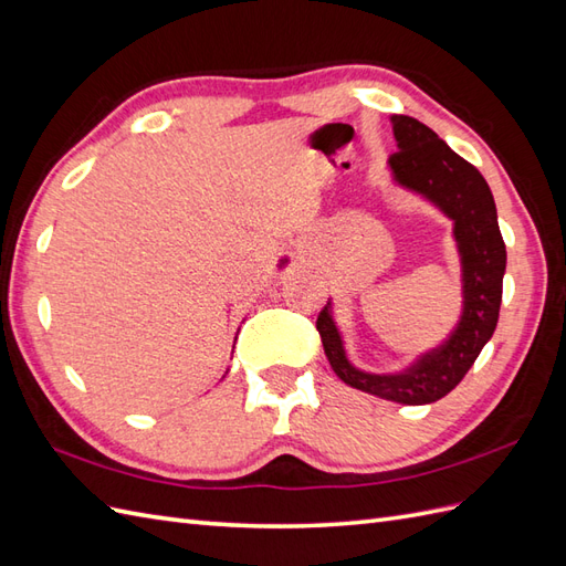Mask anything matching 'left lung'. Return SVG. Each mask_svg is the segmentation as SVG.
Here are the masks:
<instances>
[{
	"mask_svg": "<svg viewBox=\"0 0 566 566\" xmlns=\"http://www.w3.org/2000/svg\"><path fill=\"white\" fill-rule=\"evenodd\" d=\"M392 132L397 153L389 155L395 181L432 200L449 220L463 272V313L449 339L423 354L411 368L397 375H373L349 364L329 303L317 315V332L325 356L339 380L360 392L399 403H432L463 380L497 327L506 249L497 224V208L490 186L471 163L413 117L395 114Z\"/></svg>",
	"mask_w": 566,
	"mask_h": 566,
	"instance_id": "left-lung-1",
	"label": "left lung"
}]
</instances>
